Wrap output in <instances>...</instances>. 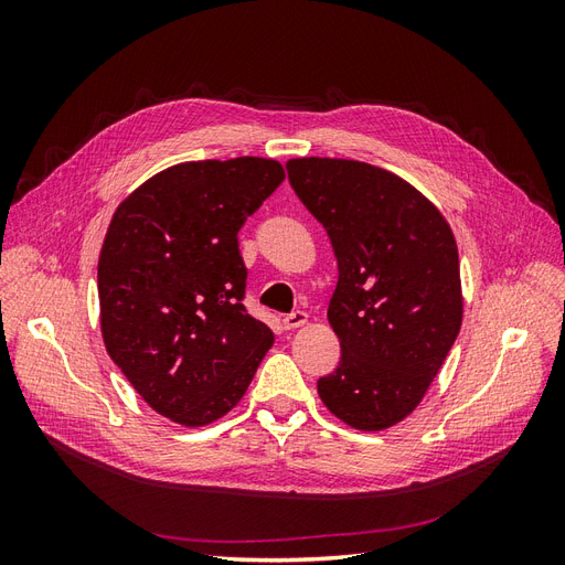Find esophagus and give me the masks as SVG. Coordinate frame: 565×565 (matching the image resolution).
<instances>
[{
  "label": "esophagus",
  "instance_id": "1",
  "mask_svg": "<svg viewBox=\"0 0 565 565\" xmlns=\"http://www.w3.org/2000/svg\"><path fill=\"white\" fill-rule=\"evenodd\" d=\"M306 322H309V313L292 311V313H287L282 318V328L285 330H297V328H301V324H306Z\"/></svg>",
  "mask_w": 565,
  "mask_h": 565
}]
</instances>
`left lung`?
<instances>
[{
    "mask_svg": "<svg viewBox=\"0 0 565 565\" xmlns=\"http://www.w3.org/2000/svg\"><path fill=\"white\" fill-rule=\"evenodd\" d=\"M287 177L339 268L328 320L341 358L318 396L353 429H388L419 405L459 334L455 235L417 188L374 164L299 158Z\"/></svg>",
    "mask_w": 565,
    "mask_h": 565,
    "instance_id": "left-lung-1",
    "label": "left lung"
}]
</instances>
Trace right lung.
I'll return each mask as SVG.
<instances>
[{
    "instance_id": "right-lung-1",
    "label": "right lung",
    "mask_w": 565,
    "mask_h": 565,
    "mask_svg": "<svg viewBox=\"0 0 565 565\" xmlns=\"http://www.w3.org/2000/svg\"><path fill=\"white\" fill-rule=\"evenodd\" d=\"M282 181L276 160L181 162L113 214L98 256L100 332L129 384L177 424L224 417L273 344L243 303L237 231Z\"/></svg>"
}]
</instances>
